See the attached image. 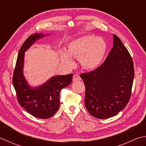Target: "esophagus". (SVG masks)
Here are the masks:
<instances>
[{
    "label": "esophagus",
    "mask_w": 146,
    "mask_h": 146,
    "mask_svg": "<svg viewBox=\"0 0 146 146\" xmlns=\"http://www.w3.org/2000/svg\"><path fill=\"white\" fill-rule=\"evenodd\" d=\"M81 80V77L78 74H75L73 76V81H77Z\"/></svg>",
    "instance_id": "1"
}]
</instances>
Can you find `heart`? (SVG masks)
Masks as SVG:
<instances>
[{
    "instance_id": "heart-1",
    "label": "heart",
    "mask_w": 146,
    "mask_h": 146,
    "mask_svg": "<svg viewBox=\"0 0 146 146\" xmlns=\"http://www.w3.org/2000/svg\"><path fill=\"white\" fill-rule=\"evenodd\" d=\"M107 44L103 38L89 35L76 39L68 44L66 53L61 54L62 62L72 67L71 57L79 60L81 67L86 70H93L100 66L105 57Z\"/></svg>"
}]
</instances>
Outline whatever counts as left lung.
Masks as SVG:
<instances>
[{
  "label": "left lung",
  "instance_id": "1",
  "mask_svg": "<svg viewBox=\"0 0 146 146\" xmlns=\"http://www.w3.org/2000/svg\"><path fill=\"white\" fill-rule=\"evenodd\" d=\"M80 76L85 85L84 103L89 113L99 119L112 117L127 106L131 96L134 77L132 58L113 34V46L105 62Z\"/></svg>",
  "mask_w": 146,
  "mask_h": 146
}]
</instances>
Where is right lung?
<instances>
[{
  "mask_svg": "<svg viewBox=\"0 0 146 146\" xmlns=\"http://www.w3.org/2000/svg\"><path fill=\"white\" fill-rule=\"evenodd\" d=\"M43 34L31 35L22 44L17 56L13 73V84L19 105L29 113L39 118H49L60 106V92L72 81V74L52 77L48 82L36 88H30L23 74L25 52Z\"/></svg>",
  "mask_w": 146,
  "mask_h": 146,
  "instance_id": "obj_1",
  "label": "right lung"
}]
</instances>
